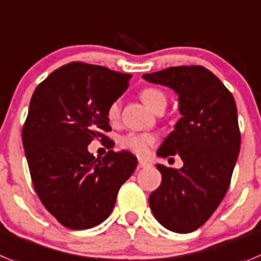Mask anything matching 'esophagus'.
Listing matches in <instances>:
<instances>
[{"label": "esophagus", "mask_w": 261, "mask_h": 261, "mask_svg": "<svg viewBox=\"0 0 261 261\" xmlns=\"http://www.w3.org/2000/svg\"><path fill=\"white\" fill-rule=\"evenodd\" d=\"M149 165H151V164L148 163V161H145V160H139V164H138L139 168H148Z\"/></svg>", "instance_id": "34e87169"}]
</instances>
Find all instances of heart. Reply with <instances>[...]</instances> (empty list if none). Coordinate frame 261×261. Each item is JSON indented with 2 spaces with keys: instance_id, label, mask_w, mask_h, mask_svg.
Here are the masks:
<instances>
[{
  "instance_id": "b5f03b06",
  "label": "heart",
  "mask_w": 261,
  "mask_h": 261,
  "mask_svg": "<svg viewBox=\"0 0 261 261\" xmlns=\"http://www.w3.org/2000/svg\"><path fill=\"white\" fill-rule=\"evenodd\" d=\"M140 98H142L143 104L148 108L149 110L154 112L159 108H164L165 109L166 104H168V98H166L165 93L163 91L157 90V88H145L140 92ZM119 101L116 100L108 108V118L109 121L114 122L119 118ZM157 138L153 134H128V135L123 136L121 139V145L128 151L135 152L139 156H145L149 153V149L156 144Z\"/></svg>"
}]
</instances>
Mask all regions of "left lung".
Segmentation results:
<instances>
[{
    "instance_id": "1",
    "label": "left lung",
    "mask_w": 261,
    "mask_h": 261,
    "mask_svg": "<svg viewBox=\"0 0 261 261\" xmlns=\"http://www.w3.org/2000/svg\"><path fill=\"white\" fill-rule=\"evenodd\" d=\"M166 86L179 100L175 123L157 156H178L180 169L157 164L163 180L149 195L160 224L175 233H191L212 216L226 195L241 149V133L233 95L203 66H177L144 74Z\"/></svg>"
}]
</instances>
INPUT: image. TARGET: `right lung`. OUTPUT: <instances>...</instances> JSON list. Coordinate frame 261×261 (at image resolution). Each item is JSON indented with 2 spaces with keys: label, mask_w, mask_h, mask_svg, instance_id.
I'll return each instance as SVG.
<instances>
[{
  "label": "right lung",
  "mask_w": 261,
  "mask_h": 261,
  "mask_svg": "<svg viewBox=\"0 0 261 261\" xmlns=\"http://www.w3.org/2000/svg\"><path fill=\"white\" fill-rule=\"evenodd\" d=\"M130 74L71 62L55 70L32 95L22 131L35 191L63 226L84 230L105 221L118 190L138 159L109 151L88 152L93 139L107 140L108 108L127 90Z\"/></svg>",
  "instance_id": "right-lung-1"
}]
</instances>
